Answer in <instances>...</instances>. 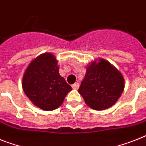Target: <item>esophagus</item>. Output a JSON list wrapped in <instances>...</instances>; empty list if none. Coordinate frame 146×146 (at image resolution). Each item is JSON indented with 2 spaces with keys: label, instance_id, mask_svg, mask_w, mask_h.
Here are the masks:
<instances>
[{
  "label": "esophagus",
  "instance_id": "1",
  "mask_svg": "<svg viewBox=\"0 0 146 146\" xmlns=\"http://www.w3.org/2000/svg\"><path fill=\"white\" fill-rule=\"evenodd\" d=\"M72 88H73V89H74V90H77V89H78V88H79V84L78 82L74 83V84H73V85H72Z\"/></svg>",
  "mask_w": 146,
  "mask_h": 146
}]
</instances>
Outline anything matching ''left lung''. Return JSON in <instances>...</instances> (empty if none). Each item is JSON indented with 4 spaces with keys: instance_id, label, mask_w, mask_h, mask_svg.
<instances>
[{
    "instance_id": "obj_1",
    "label": "left lung",
    "mask_w": 146,
    "mask_h": 146,
    "mask_svg": "<svg viewBox=\"0 0 146 146\" xmlns=\"http://www.w3.org/2000/svg\"><path fill=\"white\" fill-rule=\"evenodd\" d=\"M124 88L122 73L108 61L99 59V62H93L87 67L78 92L89 107L102 111L117 102Z\"/></svg>"
}]
</instances>
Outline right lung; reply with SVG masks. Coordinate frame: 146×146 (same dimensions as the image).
I'll return each mask as SVG.
<instances>
[{
    "instance_id": "add662e5",
    "label": "right lung",
    "mask_w": 146,
    "mask_h": 146,
    "mask_svg": "<svg viewBox=\"0 0 146 146\" xmlns=\"http://www.w3.org/2000/svg\"><path fill=\"white\" fill-rule=\"evenodd\" d=\"M58 70V62L50 52L38 56L26 70L22 80L23 90L39 108L44 111L58 108L72 90Z\"/></svg>"
}]
</instances>
